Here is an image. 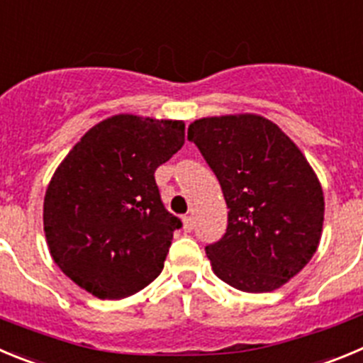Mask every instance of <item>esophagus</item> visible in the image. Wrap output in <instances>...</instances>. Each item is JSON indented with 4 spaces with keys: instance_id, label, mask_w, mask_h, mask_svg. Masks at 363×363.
Here are the masks:
<instances>
[{
    "instance_id": "1",
    "label": "esophagus",
    "mask_w": 363,
    "mask_h": 363,
    "mask_svg": "<svg viewBox=\"0 0 363 363\" xmlns=\"http://www.w3.org/2000/svg\"><path fill=\"white\" fill-rule=\"evenodd\" d=\"M182 224H184V231H194V228H195V220H194V217H191V215H186V217H182Z\"/></svg>"
}]
</instances>
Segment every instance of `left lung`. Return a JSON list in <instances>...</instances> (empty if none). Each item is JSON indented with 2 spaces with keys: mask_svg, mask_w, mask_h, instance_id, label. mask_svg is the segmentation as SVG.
I'll use <instances>...</instances> for the list:
<instances>
[{
  "mask_svg": "<svg viewBox=\"0 0 363 363\" xmlns=\"http://www.w3.org/2000/svg\"><path fill=\"white\" fill-rule=\"evenodd\" d=\"M188 139L218 179L228 228L206 246L213 273L235 289L266 293L311 260L324 224V194L298 146L255 113L194 121Z\"/></svg>",
  "mask_w": 363,
  "mask_h": 363,
  "instance_id": "8db88e82",
  "label": "left lung"
}]
</instances>
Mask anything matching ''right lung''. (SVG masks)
I'll list each match as a JSON object with an SVG mask.
<instances>
[{
  "instance_id": "1",
  "label": "right lung",
  "mask_w": 363,
  "mask_h": 363,
  "mask_svg": "<svg viewBox=\"0 0 363 363\" xmlns=\"http://www.w3.org/2000/svg\"><path fill=\"white\" fill-rule=\"evenodd\" d=\"M184 145L182 121L121 113L70 150L47 188L52 259L97 298L119 300L161 275L181 218L161 201L155 169Z\"/></svg>"
}]
</instances>
